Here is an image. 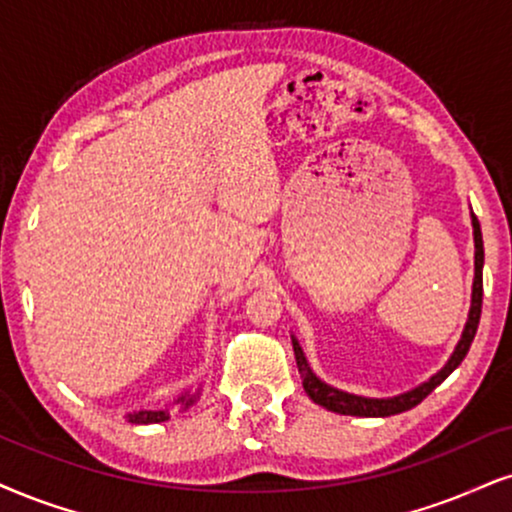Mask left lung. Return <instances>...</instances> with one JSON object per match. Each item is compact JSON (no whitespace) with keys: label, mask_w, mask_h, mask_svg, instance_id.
Returning a JSON list of instances; mask_svg holds the SVG:
<instances>
[{"label":"left lung","mask_w":512,"mask_h":512,"mask_svg":"<svg viewBox=\"0 0 512 512\" xmlns=\"http://www.w3.org/2000/svg\"><path fill=\"white\" fill-rule=\"evenodd\" d=\"M472 230H475V285H472V306H470V315H468V325H465L463 337L453 351V356L449 358V363L441 368L437 375L432 377L430 382L420 384L413 391H406V394L394 396V399H365V396H356V394H346V391H339L330 387V384L320 382L318 377L313 375L311 368H308L304 351H301L299 342L294 339V356H296V365H299L301 380H304V389L311 399L323 406L327 410H334V413L342 415H361V418H387V415H396L403 413V410H410L418 406L420 401H425L427 396L432 394L434 389L439 387L446 377L451 375L453 370L463 363V358L468 356L472 339L477 334V325H479V315H482V266H484V244H482V230H479V220L472 216Z\"/></svg>","instance_id":"left-lung-1"}]
</instances>
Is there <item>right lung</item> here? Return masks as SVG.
<instances>
[{
  "label": "right lung",
  "mask_w": 512,
  "mask_h": 512,
  "mask_svg": "<svg viewBox=\"0 0 512 512\" xmlns=\"http://www.w3.org/2000/svg\"><path fill=\"white\" fill-rule=\"evenodd\" d=\"M178 401L185 403V406H189V403L194 401V396L185 394V396H180ZM168 418H170L168 410H140V413H130L128 422H132V425H151V422H163Z\"/></svg>",
  "instance_id": "obj_1"
}]
</instances>
